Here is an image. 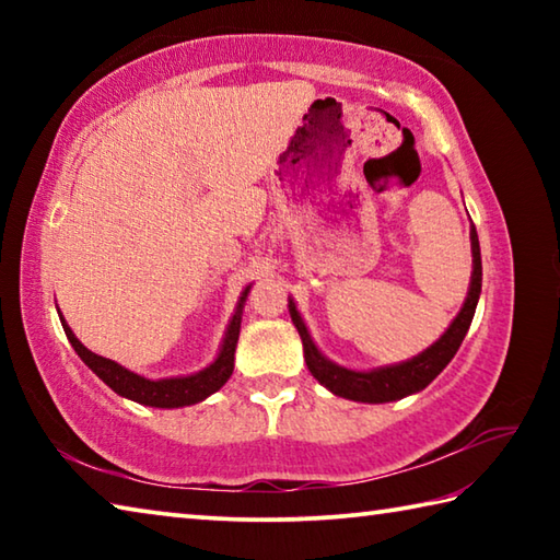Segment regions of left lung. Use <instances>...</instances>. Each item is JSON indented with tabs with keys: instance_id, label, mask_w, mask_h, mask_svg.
<instances>
[{
	"instance_id": "obj_1",
	"label": "left lung",
	"mask_w": 560,
	"mask_h": 560,
	"mask_svg": "<svg viewBox=\"0 0 560 560\" xmlns=\"http://www.w3.org/2000/svg\"><path fill=\"white\" fill-rule=\"evenodd\" d=\"M469 240H471V281H469L467 299H464L459 314L454 316L450 328L444 330V334L434 340L428 350H422V353H417L410 360H402V363L373 368V371H350V368L334 363V360H328L316 348L314 338H311L306 324H303V318L296 311V303H293V299H289V314L301 336L303 358H306L311 375L338 397H346V400H355V402H371V405L402 400L407 395L424 390V387H428L434 377L450 365V360L459 350L462 340L471 326L474 311H477L479 293H481V252H479V236H477V230H474V224L469 230Z\"/></svg>"
}]
</instances>
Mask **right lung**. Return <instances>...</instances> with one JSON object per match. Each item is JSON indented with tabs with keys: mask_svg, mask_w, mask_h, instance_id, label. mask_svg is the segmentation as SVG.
Masks as SVG:
<instances>
[{
	"mask_svg": "<svg viewBox=\"0 0 560 560\" xmlns=\"http://www.w3.org/2000/svg\"><path fill=\"white\" fill-rule=\"evenodd\" d=\"M249 289L252 287H246L242 291L240 301H236L234 316L230 320V326H226V330H224L220 353H217L212 363L202 368L200 373L160 377V381H150V377H143V375L128 371V368L118 365L116 360L96 355L93 350H89L79 338L73 336V330L69 328V324H66L63 316H59V318H61V326L66 330V338H69V343L73 346L75 353H79L83 363H86L91 371L110 387L113 393H118L120 397H128V400H132V402L173 410V407H187V405L202 402L205 397H210L212 393L220 390L226 381H230V375L234 371L236 340H240V328H242V311H244L246 293H249Z\"/></svg>",
	"mask_w": 560,
	"mask_h": 560,
	"instance_id": "add662e5",
	"label": "right lung"
}]
</instances>
